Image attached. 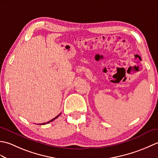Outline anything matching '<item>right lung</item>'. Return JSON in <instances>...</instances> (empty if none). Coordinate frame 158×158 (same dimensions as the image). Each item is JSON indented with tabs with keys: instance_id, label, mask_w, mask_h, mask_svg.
Here are the masks:
<instances>
[{
	"instance_id": "add662e5",
	"label": "right lung",
	"mask_w": 158,
	"mask_h": 158,
	"mask_svg": "<svg viewBox=\"0 0 158 158\" xmlns=\"http://www.w3.org/2000/svg\"><path fill=\"white\" fill-rule=\"evenodd\" d=\"M60 114H61V113H60L59 114V115H58V116H56V117H55V118H53V119H52V120H50V121H49V122H47V123H40L39 124V125H45V124H46V123H49V122H52V121H53V120H54V119H56V118H57V117H58L60 115Z\"/></svg>"
}]
</instances>
